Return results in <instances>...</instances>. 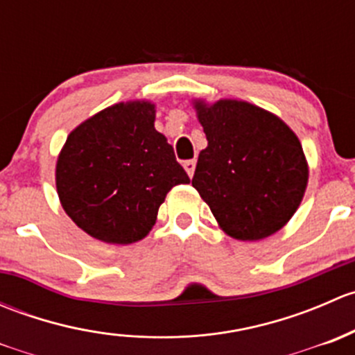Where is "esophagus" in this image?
I'll use <instances>...</instances> for the list:
<instances>
[{
	"instance_id": "obj_1",
	"label": "esophagus",
	"mask_w": 355,
	"mask_h": 355,
	"mask_svg": "<svg viewBox=\"0 0 355 355\" xmlns=\"http://www.w3.org/2000/svg\"><path fill=\"white\" fill-rule=\"evenodd\" d=\"M184 168H185V171H187L189 177H192V175H194V171H196V159L185 161Z\"/></svg>"
}]
</instances>
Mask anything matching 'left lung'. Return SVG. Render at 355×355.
I'll return each mask as SVG.
<instances>
[{
    "label": "left lung",
    "instance_id": "obj_1",
    "mask_svg": "<svg viewBox=\"0 0 355 355\" xmlns=\"http://www.w3.org/2000/svg\"><path fill=\"white\" fill-rule=\"evenodd\" d=\"M207 139L192 187L225 234L261 241L287 225L307 187V161L285 121L245 101H196Z\"/></svg>",
    "mask_w": 355,
    "mask_h": 355
}]
</instances>
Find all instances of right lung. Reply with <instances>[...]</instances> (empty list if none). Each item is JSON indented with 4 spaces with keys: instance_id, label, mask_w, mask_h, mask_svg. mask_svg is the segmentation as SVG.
I'll list each match as a JSON object with an SVG mask.
<instances>
[{
    "instance_id": "1",
    "label": "right lung",
    "mask_w": 355,
    "mask_h": 355,
    "mask_svg": "<svg viewBox=\"0 0 355 355\" xmlns=\"http://www.w3.org/2000/svg\"><path fill=\"white\" fill-rule=\"evenodd\" d=\"M149 101L120 103L70 132L56 163L60 202L78 228L108 244H132L156 223L171 187L191 178L155 128Z\"/></svg>"
}]
</instances>
